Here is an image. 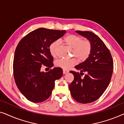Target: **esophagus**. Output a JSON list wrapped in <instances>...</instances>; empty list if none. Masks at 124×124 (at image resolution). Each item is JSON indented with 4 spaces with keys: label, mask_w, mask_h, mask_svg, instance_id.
Segmentation results:
<instances>
[{
    "label": "esophagus",
    "mask_w": 124,
    "mask_h": 124,
    "mask_svg": "<svg viewBox=\"0 0 124 124\" xmlns=\"http://www.w3.org/2000/svg\"><path fill=\"white\" fill-rule=\"evenodd\" d=\"M69 72L68 70H63V74H67Z\"/></svg>",
    "instance_id": "obj_1"
}]
</instances>
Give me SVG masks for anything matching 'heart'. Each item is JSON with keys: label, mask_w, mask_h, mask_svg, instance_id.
Wrapping results in <instances>:
<instances>
[{"label": "heart", "mask_w": 124, "mask_h": 124, "mask_svg": "<svg viewBox=\"0 0 124 124\" xmlns=\"http://www.w3.org/2000/svg\"><path fill=\"white\" fill-rule=\"evenodd\" d=\"M64 44L72 50V55L79 62H84L87 59L90 55L92 50V44L89 40H83L82 37L73 34H68L63 39ZM59 42L55 40L50 44L49 51L52 56L56 57ZM77 64L75 59H58L56 60L55 65L56 67L61 68L64 70H68L70 67Z\"/></svg>", "instance_id": "heart-1"}]
</instances>
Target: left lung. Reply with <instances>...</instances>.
<instances>
[{"label": "left lung", "mask_w": 124, "mask_h": 124, "mask_svg": "<svg viewBox=\"0 0 124 124\" xmlns=\"http://www.w3.org/2000/svg\"><path fill=\"white\" fill-rule=\"evenodd\" d=\"M92 44V50L87 59L76 65L81 73L70 71L74 80L69 85L70 94L78 102L86 104L101 97L111 81L113 62L109 50L103 40L92 32L76 31ZM84 72L86 75L81 77Z\"/></svg>", "instance_id": "8db88e82"}]
</instances>
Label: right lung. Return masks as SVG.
Returning a JSON list of instances; mask_svg holds the SVG:
<instances>
[{
  "instance_id": "obj_1",
  "label": "right lung",
  "mask_w": 124,
  "mask_h": 124,
  "mask_svg": "<svg viewBox=\"0 0 124 124\" xmlns=\"http://www.w3.org/2000/svg\"><path fill=\"white\" fill-rule=\"evenodd\" d=\"M65 33V30L39 28L25 35L17 46L13 76L18 89L29 101L40 103L47 100L51 94L55 81L62 77L60 68H54L46 73L40 69L42 65L53 67L54 59L49 46Z\"/></svg>"
}]
</instances>
